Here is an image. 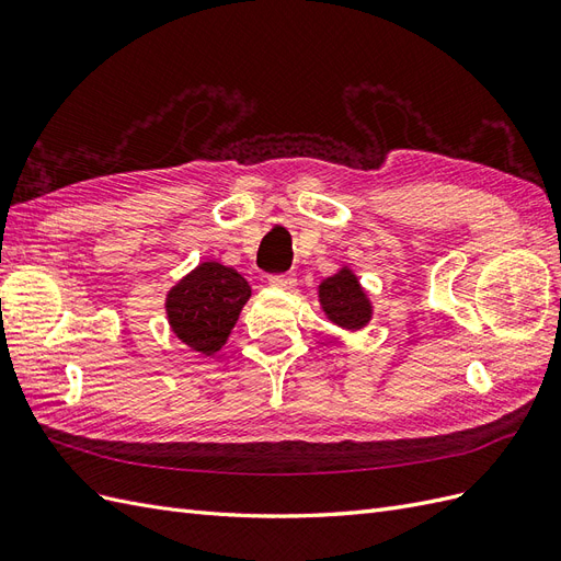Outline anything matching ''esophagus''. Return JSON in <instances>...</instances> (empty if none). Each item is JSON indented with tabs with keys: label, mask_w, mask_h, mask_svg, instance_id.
I'll use <instances>...</instances> for the list:
<instances>
[{
	"label": "esophagus",
	"mask_w": 561,
	"mask_h": 561,
	"mask_svg": "<svg viewBox=\"0 0 561 561\" xmlns=\"http://www.w3.org/2000/svg\"><path fill=\"white\" fill-rule=\"evenodd\" d=\"M297 278L295 274H278V276H268V285L271 287H280V290H290V287H295Z\"/></svg>",
	"instance_id": "34e87169"
}]
</instances>
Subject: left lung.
<instances>
[{
	"label": "left lung",
	"mask_w": 561,
	"mask_h": 561,
	"mask_svg": "<svg viewBox=\"0 0 561 561\" xmlns=\"http://www.w3.org/2000/svg\"><path fill=\"white\" fill-rule=\"evenodd\" d=\"M318 304L332 325L348 332L363 330L375 316V304L348 264H342L336 274L320 280Z\"/></svg>",
	"instance_id": "8db88e82"
}]
</instances>
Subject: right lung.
<instances>
[{
	"mask_svg": "<svg viewBox=\"0 0 561 561\" xmlns=\"http://www.w3.org/2000/svg\"><path fill=\"white\" fill-rule=\"evenodd\" d=\"M252 290L233 266L206 260L165 293V318L184 346L215 355L227 344Z\"/></svg>",
	"mask_w": 561,
	"mask_h": 561,
	"instance_id": "right-lung-1",
	"label": "right lung"
}]
</instances>
